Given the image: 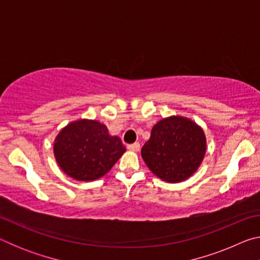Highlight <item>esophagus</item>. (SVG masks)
<instances>
[{"instance_id": "esophagus-1", "label": "esophagus", "mask_w": 260, "mask_h": 260, "mask_svg": "<svg viewBox=\"0 0 260 260\" xmlns=\"http://www.w3.org/2000/svg\"><path fill=\"white\" fill-rule=\"evenodd\" d=\"M127 149L131 151H139L140 150V143L135 142V143H131L127 144Z\"/></svg>"}]
</instances>
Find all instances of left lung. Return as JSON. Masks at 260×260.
Here are the masks:
<instances>
[{
	"label": "left lung",
	"instance_id": "left-lung-1",
	"mask_svg": "<svg viewBox=\"0 0 260 260\" xmlns=\"http://www.w3.org/2000/svg\"><path fill=\"white\" fill-rule=\"evenodd\" d=\"M205 150L206 140L201 127L187 118L171 117L152 127L141 155L152 173L174 183L196 172Z\"/></svg>",
	"mask_w": 260,
	"mask_h": 260
}]
</instances>
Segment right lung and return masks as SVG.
Instances as JSON below:
<instances>
[{
	"label": "right lung",
	"instance_id": "1",
	"mask_svg": "<svg viewBox=\"0 0 260 260\" xmlns=\"http://www.w3.org/2000/svg\"><path fill=\"white\" fill-rule=\"evenodd\" d=\"M126 148L118 136H110L105 125L79 120L57 135L54 144L60 169L79 181H93L108 173Z\"/></svg>",
	"mask_w": 260,
	"mask_h": 260
}]
</instances>
